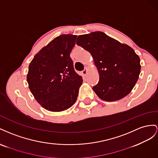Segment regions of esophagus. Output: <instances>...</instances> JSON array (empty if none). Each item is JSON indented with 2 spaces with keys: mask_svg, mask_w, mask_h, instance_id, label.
I'll list each match as a JSON object with an SVG mask.
<instances>
[{
  "mask_svg": "<svg viewBox=\"0 0 158 158\" xmlns=\"http://www.w3.org/2000/svg\"><path fill=\"white\" fill-rule=\"evenodd\" d=\"M87 73V69L86 68L85 70H83V71H82V74H83V75H86Z\"/></svg>",
  "mask_w": 158,
  "mask_h": 158,
  "instance_id": "esophagus-1",
  "label": "esophagus"
}]
</instances>
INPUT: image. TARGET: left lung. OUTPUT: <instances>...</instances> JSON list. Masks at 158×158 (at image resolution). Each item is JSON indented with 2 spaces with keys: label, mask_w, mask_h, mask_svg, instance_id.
<instances>
[{
  "label": "left lung",
  "mask_w": 158,
  "mask_h": 158,
  "mask_svg": "<svg viewBox=\"0 0 158 158\" xmlns=\"http://www.w3.org/2000/svg\"><path fill=\"white\" fill-rule=\"evenodd\" d=\"M76 44L93 57L99 74L93 89L99 98L116 101L131 92L141 69L139 57L131 47L99 31L79 35Z\"/></svg>",
  "instance_id": "1"
}]
</instances>
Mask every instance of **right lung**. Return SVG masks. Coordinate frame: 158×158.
Listing matches in <instances>:
<instances>
[{"label":"right lung","instance_id":"right-lung-1","mask_svg":"<svg viewBox=\"0 0 158 158\" xmlns=\"http://www.w3.org/2000/svg\"><path fill=\"white\" fill-rule=\"evenodd\" d=\"M76 35L54 38L36 53L28 67L27 82L35 100L45 109L61 112L77 101L82 77L74 70L70 53Z\"/></svg>","mask_w":158,"mask_h":158}]
</instances>
